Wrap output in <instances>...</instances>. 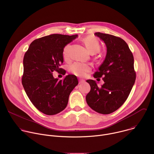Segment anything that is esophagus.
Wrapping results in <instances>:
<instances>
[{"mask_svg": "<svg viewBox=\"0 0 154 154\" xmlns=\"http://www.w3.org/2000/svg\"><path fill=\"white\" fill-rule=\"evenodd\" d=\"M85 82V80H82V79H79V84H82L83 83Z\"/></svg>", "mask_w": 154, "mask_h": 154, "instance_id": "obj_1", "label": "esophagus"}]
</instances>
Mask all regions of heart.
I'll return each mask as SVG.
<instances>
[{
  "label": "heart",
  "instance_id": "obj_1",
  "mask_svg": "<svg viewBox=\"0 0 154 154\" xmlns=\"http://www.w3.org/2000/svg\"><path fill=\"white\" fill-rule=\"evenodd\" d=\"M86 48L92 54H95L100 50V43L99 41L93 36H88L83 40ZM63 57L65 59L69 57V45L66 46L63 51ZM91 70V66L89 64L80 62H75L69 67V71L74 75L79 77H83L87 72Z\"/></svg>",
  "mask_w": 154,
  "mask_h": 154
}]
</instances>
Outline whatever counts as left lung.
<instances>
[{
    "label": "left lung",
    "instance_id": "left-lung-1",
    "mask_svg": "<svg viewBox=\"0 0 154 154\" xmlns=\"http://www.w3.org/2000/svg\"><path fill=\"white\" fill-rule=\"evenodd\" d=\"M94 35L106 46L105 59L93 75L94 78L102 77L104 83L99 87L94 80H86L91 90L86 100L95 112L108 115L117 110L128 97L136 79L134 58L122 38L100 32Z\"/></svg>",
    "mask_w": 154,
    "mask_h": 154
}]
</instances>
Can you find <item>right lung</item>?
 <instances>
[{
    "label": "right lung",
    "instance_id": "1",
    "mask_svg": "<svg viewBox=\"0 0 154 154\" xmlns=\"http://www.w3.org/2000/svg\"><path fill=\"white\" fill-rule=\"evenodd\" d=\"M77 36L52 34L36 39L24 55L22 83L32 103L44 114L54 115L63 111L79 83L74 75L59 80L52 73L65 74L66 71L60 68L63 63V51Z\"/></svg>",
    "mask_w": 154,
    "mask_h": 154
}]
</instances>
